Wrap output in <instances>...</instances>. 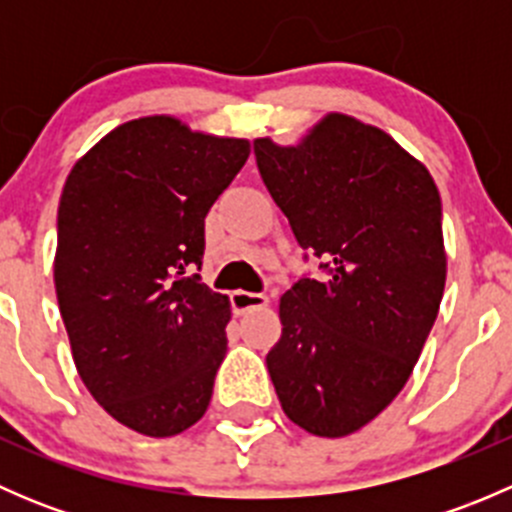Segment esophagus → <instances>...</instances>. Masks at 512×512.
<instances>
[{
  "mask_svg": "<svg viewBox=\"0 0 512 512\" xmlns=\"http://www.w3.org/2000/svg\"><path fill=\"white\" fill-rule=\"evenodd\" d=\"M230 302L235 314H247L252 309H262L270 304V297L267 294H257V292H245V289H237V292L230 294Z\"/></svg>",
  "mask_w": 512,
  "mask_h": 512,
  "instance_id": "1",
  "label": "esophagus"
}]
</instances>
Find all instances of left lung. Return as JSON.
I'll list each match as a JSON object with an SVG mask.
<instances>
[{
  "label": "left lung",
  "instance_id": "1",
  "mask_svg": "<svg viewBox=\"0 0 512 512\" xmlns=\"http://www.w3.org/2000/svg\"><path fill=\"white\" fill-rule=\"evenodd\" d=\"M257 168L324 280L280 299L267 371L282 411L342 438L399 396L446 287L441 195L421 160L371 123L327 113L294 146L255 138Z\"/></svg>",
  "mask_w": 512,
  "mask_h": 512
}]
</instances>
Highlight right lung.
<instances>
[{
  "instance_id": "right-lung-1",
  "label": "right lung",
  "mask_w": 512,
  "mask_h": 512,
  "mask_svg": "<svg viewBox=\"0 0 512 512\" xmlns=\"http://www.w3.org/2000/svg\"><path fill=\"white\" fill-rule=\"evenodd\" d=\"M247 156V138L156 113L108 131L61 190L54 287L71 356L101 409L141 436H178L208 411L230 299L193 267Z\"/></svg>"
}]
</instances>
